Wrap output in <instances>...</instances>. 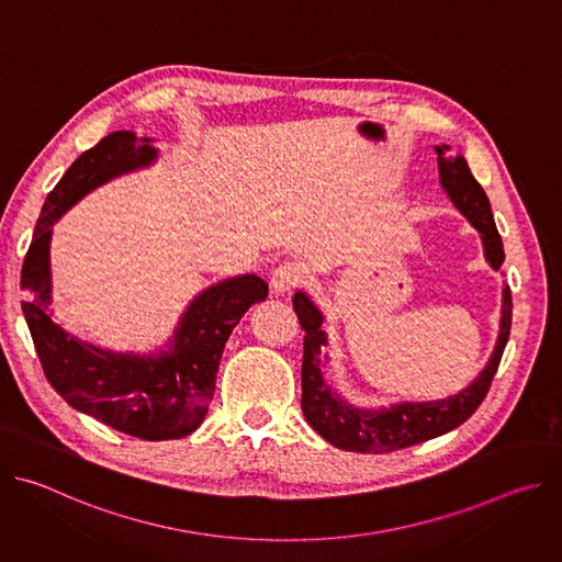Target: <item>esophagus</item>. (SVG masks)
<instances>
[{
  "label": "esophagus",
  "mask_w": 562,
  "mask_h": 562,
  "mask_svg": "<svg viewBox=\"0 0 562 562\" xmlns=\"http://www.w3.org/2000/svg\"><path fill=\"white\" fill-rule=\"evenodd\" d=\"M304 267L300 265V262H284V265H280L276 271H273V276H271V289L276 291V293H289V291H293L295 286H300L302 282H304Z\"/></svg>",
  "instance_id": "esophagus-1"
}]
</instances>
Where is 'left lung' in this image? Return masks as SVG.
<instances>
[{
  "mask_svg": "<svg viewBox=\"0 0 562 562\" xmlns=\"http://www.w3.org/2000/svg\"><path fill=\"white\" fill-rule=\"evenodd\" d=\"M436 153L440 187L445 189L451 204L480 233L485 260L494 271H498L505 262V251L487 193L471 176L462 155L451 157V148L447 144L436 146ZM293 308L297 313L300 327L304 329L302 414L306 423L327 442L338 449L358 453L397 451L460 427L485 400L512 329V291L505 286L496 347L485 369L473 378L471 384H467L456 395L431 400V403H395L380 409H367L351 405L347 397H342V393H338V389L325 380V367L329 364V356L323 353V347H329V336L323 329L325 313L317 308V304L304 291L293 295Z\"/></svg>",
  "mask_w": 562,
  "mask_h": 562,
  "instance_id": "left-lung-1",
  "label": "left lung"
}]
</instances>
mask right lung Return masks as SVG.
Wrapping results in <instances>:
<instances>
[{
  "mask_svg": "<svg viewBox=\"0 0 562 562\" xmlns=\"http://www.w3.org/2000/svg\"><path fill=\"white\" fill-rule=\"evenodd\" d=\"M157 157L150 137L117 131L75 159L42 206L22 267V308L46 380L72 409L142 440H176L202 425L224 345L249 306L267 297V282L245 273L206 286L189 302L173 336L148 353L77 338L53 308V224L98 187L148 169Z\"/></svg>",
  "mask_w": 562,
  "mask_h": 562,
  "instance_id": "1",
  "label": "right lung"
}]
</instances>
